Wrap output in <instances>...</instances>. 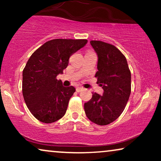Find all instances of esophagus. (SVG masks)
Listing matches in <instances>:
<instances>
[{
	"mask_svg": "<svg viewBox=\"0 0 161 161\" xmlns=\"http://www.w3.org/2000/svg\"><path fill=\"white\" fill-rule=\"evenodd\" d=\"M84 89H83V87H77L76 88V91L78 92H81L82 91V90H83Z\"/></svg>",
	"mask_w": 161,
	"mask_h": 161,
	"instance_id": "34e87169",
	"label": "esophagus"
}]
</instances>
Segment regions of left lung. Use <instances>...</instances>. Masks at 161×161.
<instances>
[{
    "instance_id": "1",
    "label": "left lung",
    "mask_w": 161,
    "mask_h": 161,
    "mask_svg": "<svg viewBox=\"0 0 161 161\" xmlns=\"http://www.w3.org/2000/svg\"><path fill=\"white\" fill-rule=\"evenodd\" d=\"M90 44L98 56L95 77L103 94L93 93L84 104L85 113L92 122L106 125L115 121L126 106L131 92V73L126 58L115 46L95 40Z\"/></svg>"
}]
</instances>
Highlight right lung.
Segmentation results:
<instances>
[{"mask_svg":"<svg viewBox=\"0 0 161 161\" xmlns=\"http://www.w3.org/2000/svg\"><path fill=\"white\" fill-rule=\"evenodd\" d=\"M86 39H56L45 42L28 59L23 71V95L37 119L52 123L67 111L75 87H65L56 76L63 72L72 54L84 47Z\"/></svg>","mask_w":161,"mask_h":161,"instance_id":"add662e5","label":"right lung"}]
</instances>
